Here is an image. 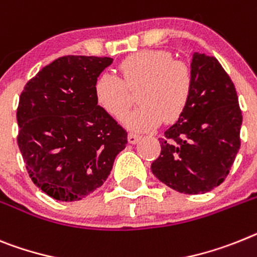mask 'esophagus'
<instances>
[{"instance_id":"1","label":"esophagus","mask_w":257,"mask_h":257,"mask_svg":"<svg viewBox=\"0 0 257 257\" xmlns=\"http://www.w3.org/2000/svg\"><path fill=\"white\" fill-rule=\"evenodd\" d=\"M139 139H140V135H138V134H135V133L128 134V143L135 144L139 142Z\"/></svg>"}]
</instances>
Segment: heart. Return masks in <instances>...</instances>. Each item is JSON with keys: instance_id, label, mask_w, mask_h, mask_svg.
I'll return each instance as SVG.
<instances>
[{"instance_id": "heart-1", "label": "heart", "mask_w": 257, "mask_h": 257, "mask_svg": "<svg viewBox=\"0 0 257 257\" xmlns=\"http://www.w3.org/2000/svg\"><path fill=\"white\" fill-rule=\"evenodd\" d=\"M120 78L104 72L93 84L97 105L120 119L131 106L130 92H137L140 106L126 117L127 126L151 130L165 119L170 123L182 117L192 96L191 69L173 60L166 50H140L118 65Z\"/></svg>"}]
</instances>
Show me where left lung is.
<instances>
[{
	"instance_id": "8db88e82",
	"label": "left lung",
	"mask_w": 257,
	"mask_h": 257,
	"mask_svg": "<svg viewBox=\"0 0 257 257\" xmlns=\"http://www.w3.org/2000/svg\"><path fill=\"white\" fill-rule=\"evenodd\" d=\"M192 96L187 109L160 139L151 169L178 192L204 194L229 174L240 147L242 111L234 83L214 57L194 53Z\"/></svg>"
}]
</instances>
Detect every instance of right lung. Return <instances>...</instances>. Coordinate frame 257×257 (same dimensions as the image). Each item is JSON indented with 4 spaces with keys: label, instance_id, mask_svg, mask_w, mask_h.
Returning <instances> with one entry per match:
<instances>
[{
    "label": "right lung",
    "instance_id": "add662e5",
    "mask_svg": "<svg viewBox=\"0 0 257 257\" xmlns=\"http://www.w3.org/2000/svg\"><path fill=\"white\" fill-rule=\"evenodd\" d=\"M109 57L63 56L24 85L18 147L31 181L50 197L80 200L101 187L127 133L93 96Z\"/></svg>",
    "mask_w": 257,
    "mask_h": 257
}]
</instances>
